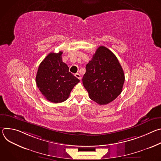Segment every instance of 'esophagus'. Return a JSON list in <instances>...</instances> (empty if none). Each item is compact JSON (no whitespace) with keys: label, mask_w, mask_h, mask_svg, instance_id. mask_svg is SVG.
<instances>
[{"label":"esophagus","mask_w":161,"mask_h":161,"mask_svg":"<svg viewBox=\"0 0 161 161\" xmlns=\"http://www.w3.org/2000/svg\"><path fill=\"white\" fill-rule=\"evenodd\" d=\"M75 76H76L77 78H78L79 80H81V75H80V74H78V73L76 74V75H75Z\"/></svg>","instance_id":"esophagus-1"}]
</instances>
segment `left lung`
I'll list each match as a JSON object with an SVG mask.
<instances>
[{"instance_id":"8db88e82","label":"left lung","mask_w":161,"mask_h":161,"mask_svg":"<svg viewBox=\"0 0 161 161\" xmlns=\"http://www.w3.org/2000/svg\"><path fill=\"white\" fill-rule=\"evenodd\" d=\"M125 75L117 57L99 47L86 65L82 81L89 97L100 105L107 104L122 92Z\"/></svg>"}]
</instances>
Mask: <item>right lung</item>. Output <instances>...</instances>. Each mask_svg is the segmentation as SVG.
<instances>
[{"instance_id":"obj_1","label":"right lung","mask_w":161,"mask_h":161,"mask_svg":"<svg viewBox=\"0 0 161 161\" xmlns=\"http://www.w3.org/2000/svg\"><path fill=\"white\" fill-rule=\"evenodd\" d=\"M62 53H50L40 64L36 78L42 94L53 103L67 100L74 86L80 82L62 62Z\"/></svg>"}]
</instances>
